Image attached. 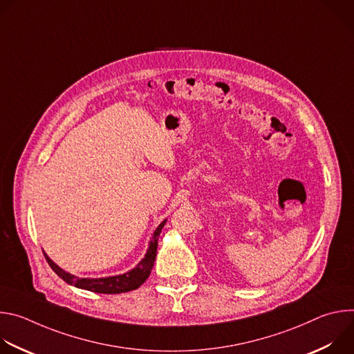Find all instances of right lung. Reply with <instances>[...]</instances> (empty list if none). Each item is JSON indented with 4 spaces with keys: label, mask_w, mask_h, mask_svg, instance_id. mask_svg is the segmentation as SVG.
<instances>
[{
    "label": "right lung",
    "mask_w": 354,
    "mask_h": 354,
    "mask_svg": "<svg viewBox=\"0 0 354 354\" xmlns=\"http://www.w3.org/2000/svg\"><path fill=\"white\" fill-rule=\"evenodd\" d=\"M165 223L167 221H162L157 227V230L153 235V239H151V242H149V248L147 250L144 259L133 270H130L124 274L104 277V279H81V277H75V276L64 272L63 269H60L46 254H44V258H46L47 263L50 265V268L53 269V272L59 277H62L66 283H68L71 286H75L78 288H84V290H88V291H93V292H102V294L127 292V291L138 288L148 279L151 270H153L156 257H157L158 236H160Z\"/></svg>",
    "instance_id": "1"
}]
</instances>
